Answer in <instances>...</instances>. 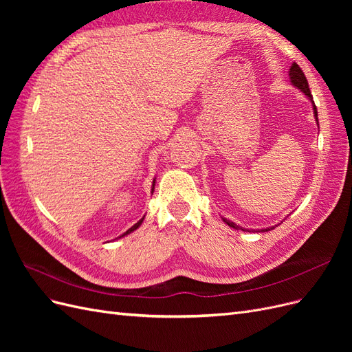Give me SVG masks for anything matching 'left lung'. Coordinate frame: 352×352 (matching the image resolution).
<instances>
[{
  "label": "left lung",
  "mask_w": 352,
  "mask_h": 352,
  "mask_svg": "<svg viewBox=\"0 0 352 352\" xmlns=\"http://www.w3.org/2000/svg\"><path fill=\"white\" fill-rule=\"evenodd\" d=\"M289 80H291V83L294 85L295 88H298L300 89L305 97L311 101V104H313V114H314V119H316V122H317V126H318V117H317V109H316V104H314V101H313V97H311V92H310V88H308V82H307V78H305V74L302 73V70H301V67L296 65V63H292V66H291V69H289ZM221 220L226 223L228 226H230V228H233V229H236V230H248V232H251L250 229H243V228H241V226H238L236 223H233V221H230V220H228V219H225V217H221ZM280 225V223H279ZM276 226H272V228H267V229H257V230H252V232H267V230H272V229H274Z\"/></svg>",
  "instance_id": "8db88e82"
}]
</instances>
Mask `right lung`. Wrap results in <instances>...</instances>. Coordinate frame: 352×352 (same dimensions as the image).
Returning a JSON list of instances; mask_svg holds the SVG:
<instances>
[{
  "mask_svg": "<svg viewBox=\"0 0 352 352\" xmlns=\"http://www.w3.org/2000/svg\"><path fill=\"white\" fill-rule=\"evenodd\" d=\"M154 186H155V179H154V180H153V188H151V194H153V192H154ZM144 219H145V216H144V217H142V219H141V220H140V221H138V223H135V225H133V226H132V228H131V229H127V230H126V232H124V233H123V235H120V236H119V238H123V236H126V235H129V233H132V232H133V230H136V229H138V228H140V226H141V225H142V221H144ZM119 238H117V239H119Z\"/></svg>",
  "mask_w": 352,
  "mask_h": 352,
  "instance_id": "obj_1",
  "label": "right lung"
}]
</instances>
